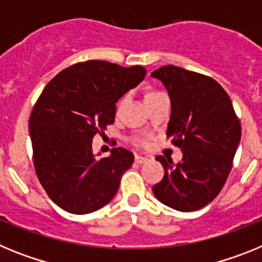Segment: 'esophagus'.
<instances>
[{"mask_svg":"<svg viewBox=\"0 0 262 262\" xmlns=\"http://www.w3.org/2000/svg\"><path fill=\"white\" fill-rule=\"evenodd\" d=\"M147 161H149V159H147V157L139 156V155H136V156H135V163L144 164V163H147Z\"/></svg>","mask_w":262,"mask_h":262,"instance_id":"esophagus-1","label":"esophagus"}]
</instances>
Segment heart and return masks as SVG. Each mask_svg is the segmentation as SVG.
<instances>
[{
    "label": "heart",
    "mask_w": 262,
    "mask_h": 262,
    "mask_svg": "<svg viewBox=\"0 0 262 262\" xmlns=\"http://www.w3.org/2000/svg\"><path fill=\"white\" fill-rule=\"evenodd\" d=\"M155 94H159V93H156V92H154V93H149V94H147V97H152V96H155ZM147 97H145V98H147Z\"/></svg>",
    "instance_id": "heart-1"
}]
</instances>
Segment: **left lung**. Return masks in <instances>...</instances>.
I'll list each match as a JSON object with an SVG mask.
<instances>
[{
  "label": "left lung",
  "mask_w": 262,
  "mask_h": 262,
  "mask_svg": "<svg viewBox=\"0 0 262 262\" xmlns=\"http://www.w3.org/2000/svg\"><path fill=\"white\" fill-rule=\"evenodd\" d=\"M151 76L168 90L172 111L166 136L182 151L178 164L156 157L165 173L152 190L172 209L195 211L221 193L239 147L242 126L230 97L214 78L174 66L161 67Z\"/></svg>",
  "instance_id": "obj_1"
}]
</instances>
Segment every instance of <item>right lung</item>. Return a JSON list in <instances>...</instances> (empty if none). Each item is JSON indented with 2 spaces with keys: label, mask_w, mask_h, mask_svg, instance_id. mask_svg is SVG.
Returning <instances> with one entry per match:
<instances>
[{
  "label": "right lung",
  "mask_w": 262,
  "mask_h": 262,
  "mask_svg": "<svg viewBox=\"0 0 262 262\" xmlns=\"http://www.w3.org/2000/svg\"><path fill=\"white\" fill-rule=\"evenodd\" d=\"M145 73L140 66L89 60L60 72L39 96L29 120L34 166L46 193L62 210L89 214L115 196L134 155L119 147L97 159L92 142L114 123L115 103Z\"/></svg>",
  "instance_id": "1"
}]
</instances>
